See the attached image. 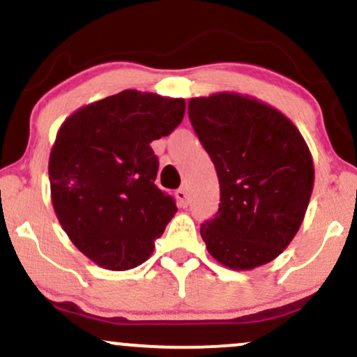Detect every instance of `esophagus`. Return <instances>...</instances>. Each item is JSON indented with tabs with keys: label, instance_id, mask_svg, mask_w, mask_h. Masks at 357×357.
<instances>
[{
	"label": "esophagus",
	"instance_id": "1",
	"mask_svg": "<svg viewBox=\"0 0 357 357\" xmlns=\"http://www.w3.org/2000/svg\"><path fill=\"white\" fill-rule=\"evenodd\" d=\"M176 199H178V204L181 208L188 206V203H190V198H188V192H186V190H184V188L176 191Z\"/></svg>",
	"mask_w": 357,
	"mask_h": 357
}]
</instances>
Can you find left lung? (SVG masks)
<instances>
[{
    "instance_id": "obj_1",
    "label": "left lung",
    "mask_w": 357,
    "mask_h": 357,
    "mask_svg": "<svg viewBox=\"0 0 357 357\" xmlns=\"http://www.w3.org/2000/svg\"><path fill=\"white\" fill-rule=\"evenodd\" d=\"M192 129L220 181V208L202 225L210 255L231 270L268 264L304 221L314 162L304 137L272 105L236 92L195 97Z\"/></svg>"
}]
</instances>
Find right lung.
<instances>
[{
  "label": "right lung",
  "mask_w": 357,
  "mask_h": 357,
  "mask_svg": "<svg viewBox=\"0 0 357 357\" xmlns=\"http://www.w3.org/2000/svg\"><path fill=\"white\" fill-rule=\"evenodd\" d=\"M186 102L122 90L84 105L61 124L48 161L52 204L72 243L93 264H144L178 211L154 184L151 142L181 124Z\"/></svg>",
  "instance_id": "add662e5"
}]
</instances>
